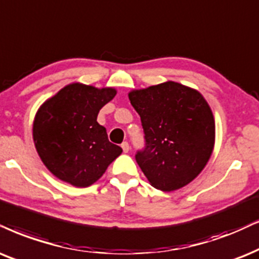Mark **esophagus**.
<instances>
[{
  "label": "esophagus",
  "mask_w": 259,
  "mask_h": 259,
  "mask_svg": "<svg viewBox=\"0 0 259 259\" xmlns=\"http://www.w3.org/2000/svg\"><path fill=\"white\" fill-rule=\"evenodd\" d=\"M122 149H123V152H124V153H127V152H129V149H130L129 143H127V142H123V143H122Z\"/></svg>",
  "instance_id": "obj_1"
}]
</instances>
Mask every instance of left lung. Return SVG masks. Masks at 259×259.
I'll return each instance as SVG.
<instances>
[{
  "label": "left lung",
  "mask_w": 259,
  "mask_h": 259,
  "mask_svg": "<svg viewBox=\"0 0 259 259\" xmlns=\"http://www.w3.org/2000/svg\"><path fill=\"white\" fill-rule=\"evenodd\" d=\"M129 99L145 133V148L135 159L147 179L161 191L188 185L214 148L215 122L207 101L173 81L130 92Z\"/></svg>",
  "instance_id": "8db88e82"
}]
</instances>
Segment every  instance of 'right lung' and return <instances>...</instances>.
Returning <instances> with one entry per match:
<instances>
[{
  "label": "right lung",
  "mask_w": 259,
  "mask_h": 259,
  "mask_svg": "<svg viewBox=\"0 0 259 259\" xmlns=\"http://www.w3.org/2000/svg\"><path fill=\"white\" fill-rule=\"evenodd\" d=\"M116 96L113 88L71 83L45 101L35 114L33 140L52 175L77 188L97 182L122 148L109 141L98 113Z\"/></svg>",
  "instance_id": "add662e5"
}]
</instances>
